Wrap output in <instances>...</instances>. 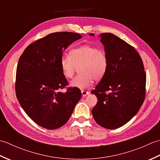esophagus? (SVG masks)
Wrapping results in <instances>:
<instances>
[{"label":"esophagus","mask_w":160,"mask_h":160,"mask_svg":"<svg viewBox=\"0 0 160 160\" xmlns=\"http://www.w3.org/2000/svg\"><path fill=\"white\" fill-rule=\"evenodd\" d=\"M81 92H82V95L83 97H85L87 96V95L89 94V91H81Z\"/></svg>","instance_id":"obj_1"}]
</instances>
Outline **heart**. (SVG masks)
<instances>
[{"label":"heart","mask_w":160,"mask_h":160,"mask_svg":"<svg viewBox=\"0 0 160 160\" xmlns=\"http://www.w3.org/2000/svg\"><path fill=\"white\" fill-rule=\"evenodd\" d=\"M108 57L103 49L91 45H83L70 51L69 56H64L60 65L64 76L71 78L80 67L79 76L71 81V87L80 89L90 87L94 80L104 77L108 68Z\"/></svg>","instance_id":"1"}]
</instances>
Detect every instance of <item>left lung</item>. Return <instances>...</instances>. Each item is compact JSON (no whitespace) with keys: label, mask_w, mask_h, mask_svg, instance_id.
Listing matches in <instances>:
<instances>
[{"label":"left lung","mask_w":160,"mask_h":160,"mask_svg":"<svg viewBox=\"0 0 160 160\" xmlns=\"http://www.w3.org/2000/svg\"><path fill=\"white\" fill-rule=\"evenodd\" d=\"M99 37L108 64L106 73L91 91L98 98L91 112L101 127L115 129L127 123L140 110L147 77L141 57L131 45L111 33Z\"/></svg>","instance_id":"left-lung-1"}]
</instances>
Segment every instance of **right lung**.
I'll return each instance as SVG.
<instances>
[{"label":"right lung","instance_id":"1","mask_svg":"<svg viewBox=\"0 0 160 160\" xmlns=\"http://www.w3.org/2000/svg\"><path fill=\"white\" fill-rule=\"evenodd\" d=\"M79 33H52L29 45L20 57L16 69V94L27 115L38 125L49 130L69 120L82 96L78 88L60 90L68 85L60 62Z\"/></svg>","mask_w":160,"mask_h":160}]
</instances>
